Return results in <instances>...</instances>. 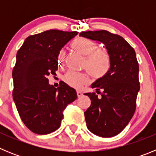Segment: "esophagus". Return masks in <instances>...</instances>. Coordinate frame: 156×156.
<instances>
[{"mask_svg":"<svg viewBox=\"0 0 156 156\" xmlns=\"http://www.w3.org/2000/svg\"><path fill=\"white\" fill-rule=\"evenodd\" d=\"M76 94H77V96H78V98H80L83 96V93L81 91H79V90L76 92Z\"/></svg>","mask_w":156,"mask_h":156,"instance_id":"1","label":"esophagus"}]
</instances>
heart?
Here are the masks:
<instances>
[{"mask_svg": "<svg viewBox=\"0 0 156 156\" xmlns=\"http://www.w3.org/2000/svg\"><path fill=\"white\" fill-rule=\"evenodd\" d=\"M72 46L77 51L86 56L83 66L94 79H101L108 73L111 66L110 57L107 51L98 49L96 43L87 38H79L73 43ZM57 59L59 66L64 64L66 51L63 49L59 51ZM62 80L66 84L76 89H80L89 82V77L86 73L73 70L64 74Z\"/></svg>", "mask_w": 156, "mask_h": 156, "instance_id": "b5f03b06", "label": "heart"}]
</instances>
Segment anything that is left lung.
Returning <instances> with one entry per match:
<instances>
[{"instance_id":"8db88e82","label":"left lung","mask_w":156,"mask_h":156,"mask_svg":"<svg viewBox=\"0 0 156 156\" xmlns=\"http://www.w3.org/2000/svg\"><path fill=\"white\" fill-rule=\"evenodd\" d=\"M80 36L104 44L111 60L108 73L91 85L100 96L84 94L91 101L84 112L87 126L99 137H114L126 127L136 109L140 90L136 53L122 37L106 30L82 32Z\"/></svg>"}]
</instances>
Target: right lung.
I'll return each instance as SVG.
<instances>
[{
  "instance_id": "add662e5",
  "label": "right lung",
  "mask_w": 156,
  "mask_h": 156,
  "mask_svg": "<svg viewBox=\"0 0 156 156\" xmlns=\"http://www.w3.org/2000/svg\"><path fill=\"white\" fill-rule=\"evenodd\" d=\"M78 32L50 30L25 40L12 70L13 100L22 121L32 132L48 134L61 125L63 111L77 98L75 89L62 81L58 87L47 77L58 69V54Z\"/></svg>"
}]
</instances>
